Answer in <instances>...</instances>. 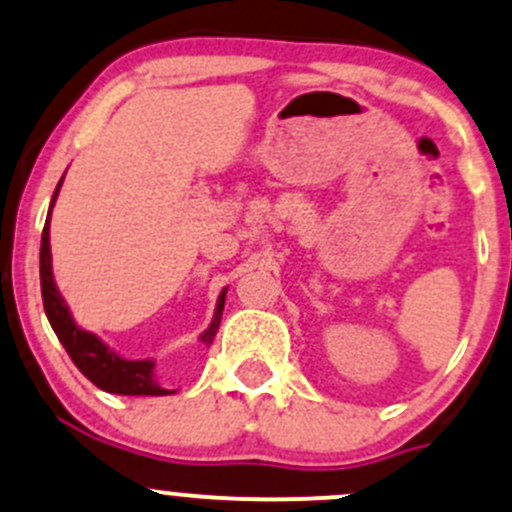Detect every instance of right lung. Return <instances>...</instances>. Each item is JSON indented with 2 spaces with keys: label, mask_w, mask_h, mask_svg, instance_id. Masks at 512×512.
I'll return each instance as SVG.
<instances>
[{
  "label": "right lung",
  "mask_w": 512,
  "mask_h": 512,
  "mask_svg": "<svg viewBox=\"0 0 512 512\" xmlns=\"http://www.w3.org/2000/svg\"><path fill=\"white\" fill-rule=\"evenodd\" d=\"M63 184H56V192L51 197L49 217H46L44 231H41V298H44V310L46 318H49L51 328H54L56 337L61 340V345L66 347L68 357L73 360V365L78 367L93 384L110 394H128V397H162V394H172L170 389L160 387L155 379V362L152 360H125L118 352L110 350L100 337H96L88 330L78 328L76 320H73L71 310H68L66 300L61 298L59 288L54 283V271H51V244H49V221H51V209H54L56 197H59V189ZM224 298L226 291H221L217 300V313H214L212 325L204 330L202 342L204 345H212L214 335L219 330L221 310H224Z\"/></svg>",
  "instance_id": "obj_1"
}]
</instances>
